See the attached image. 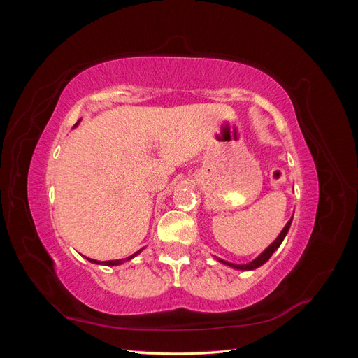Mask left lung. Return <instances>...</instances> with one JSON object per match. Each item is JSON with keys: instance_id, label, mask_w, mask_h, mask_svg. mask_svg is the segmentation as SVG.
I'll return each mask as SVG.
<instances>
[{"instance_id": "left-lung-1", "label": "left lung", "mask_w": 358, "mask_h": 358, "mask_svg": "<svg viewBox=\"0 0 358 358\" xmlns=\"http://www.w3.org/2000/svg\"><path fill=\"white\" fill-rule=\"evenodd\" d=\"M291 222H292V218L287 222V225L284 227L282 231L279 233V236L276 237V241H273L272 245H268L262 254H259L255 259H252L251 263H248V264H233V263H229V262H224V259H221V258H216V259H218L220 263H222V264H225V266H230V267L237 268V270H254V268H257V267H259V266H263V264L267 262V259H268L270 257H272V254L276 251V249L280 246V243H282V241L285 239V236H287V233H288V230H289V227H291Z\"/></svg>"}]
</instances>
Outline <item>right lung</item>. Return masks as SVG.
I'll use <instances>...</instances> for the list:
<instances>
[{
  "label": "right lung",
  "mask_w": 358,
  "mask_h": 358,
  "mask_svg": "<svg viewBox=\"0 0 358 358\" xmlns=\"http://www.w3.org/2000/svg\"><path fill=\"white\" fill-rule=\"evenodd\" d=\"M80 122V121H79ZM78 122V124H79ZM76 124V125H78ZM74 125V127H76ZM140 252H142V249H138L137 252H134L133 255H129V257H127V258H122V259H109V262H96V259H92V258H88L91 263H94V264H103V266H119V264H124L125 262H129V259H133L136 255H138Z\"/></svg>",
  "instance_id": "right-lung-1"
}]
</instances>
